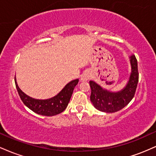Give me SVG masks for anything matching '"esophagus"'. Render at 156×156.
Wrapping results in <instances>:
<instances>
[{
  "label": "esophagus",
  "mask_w": 156,
  "mask_h": 156,
  "mask_svg": "<svg viewBox=\"0 0 156 156\" xmlns=\"http://www.w3.org/2000/svg\"><path fill=\"white\" fill-rule=\"evenodd\" d=\"M90 78H91V75L89 74V73L86 72L83 73V75H82L81 77H80V80L83 82L87 81V80H88Z\"/></svg>",
  "instance_id": "34e87169"
}]
</instances>
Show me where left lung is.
<instances>
[{
  "mask_svg": "<svg viewBox=\"0 0 156 156\" xmlns=\"http://www.w3.org/2000/svg\"><path fill=\"white\" fill-rule=\"evenodd\" d=\"M131 71L128 83L118 92H112L103 88L96 82L90 80V100L96 109L105 113H114L126 106L133 99L139 81L137 60L134 55L130 56Z\"/></svg>",
  "mask_w": 156,
  "mask_h": 156,
  "instance_id": "left-lung-1",
  "label": "left lung"
}]
</instances>
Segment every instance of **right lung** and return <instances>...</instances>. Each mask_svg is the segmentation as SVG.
<instances>
[{
  "instance_id": "right-lung-1",
  "label": "right lung",
  "mask_w": 156,
  "mask_h": 156,
  "mask_svg": "<svg viewBox=\"0 0 156 156\" xmlns=\"http://www.w3.org/2000/svg\"><path fill=\"white\" fill-rule=\"evenodd\" d=\"M78 80V79L71 80L60 91L59 93L53 98L46 100H39L25 94L19 88L16 78H15L16 88L23 103L36 114L48 117L56 115L65 110Z\"/></svg>"
}]
</instances>
